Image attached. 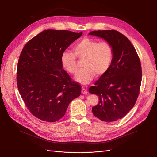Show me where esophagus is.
<instances>
[{
  "label": "esophagus",
  "instance_id": "esophagus-1",
  "mask_svg": "<svg viewBox=\"0 0 157 157\" xmlns=\"http://www.w3.org/2000/svg\"><path fill=\"white\" fill-rule=\"evenodd\" d=\"M81 93L83 94H86L88 93V91H87L86 88L83 87V88H82V89H81Z\"/></svg>",
  "mask_w": 157,
  "mask_h": 157
}]
</instances>
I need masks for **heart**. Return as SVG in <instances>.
<instances>
[{"label":"heart","instance_id":"b5f03b06","mask_svg":"<svg viewBox=\"0 0 157 157\" xmlns=\"http://www.w3.org/2000/svg\"><path fill=\"white\" fill-rule=\"evenodd\" d=\"M74 52H64L61 55V63L65 70L71 74H75L78 69L77 58L83 60V69L75 77L79 83L87 85L94 78L95 74L100 76L108 71L112 63L113 50L111 45L106 41L84 38L73 47Z\"/></svg>","mask_w":157,"mask_h":157}]
</instances>
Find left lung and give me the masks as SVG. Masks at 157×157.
Returning <instances> with one entry per match:
<instances>
[{"mask_svg": "<svg viewBox=\"0 0 157 157\" xmlns=\"http://www.w3.org/2000/svg\"><path fill=\"white\" fill-rule=\"evenodd\" d=\"M88 34L104 39L113 50L109 70L88 90L99 98L92 113L103 121H117L124 117L136 104L142 79L141 62L134 46L120 32L95 30Z\"/></svg>", "mask_w": 157, "mask_h": 157, "instance_id": "1", "label": "left lung"}]
</instances>
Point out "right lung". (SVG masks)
Listing matches in <instances>:
<instances>
[{
    "label": "right lung",
    "instance_id": "1",
    "mask_svg": "<svg viewBox=\"0 0 157 157\" xmlns=\"http://www.w3.org/2000/svg\"><path fill=\"white\" fill-rule=\"evenodd\" d=\"M83 33L46 30L23 47L16 72L20 95L30 112L45 121L62 118L81 86L62 69L61 55Z\"/></svg>",
    "mask_w": 157,
    "mask_h": 157
}]
</instances>
